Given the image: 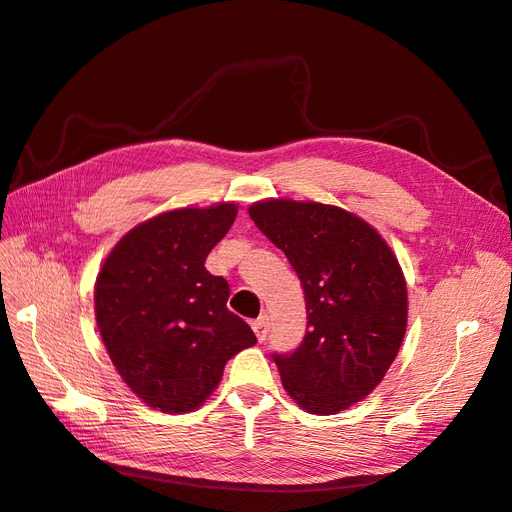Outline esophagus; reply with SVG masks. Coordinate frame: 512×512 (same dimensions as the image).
Wrapping results in <instances>:
<instances>
[{
	"label": "esophagus",
	"instance_id": "obj_1",
	"mask_svg": "<svg viewBox=\"0 0 512 512\" xmlns=\"http://www.w3.org/2000/svg\"><path fill=\"white\" fill-rule=\"evenodd\" d=\"M253 331H255L259 342H264V339L268 337V331H270V318H268V316H259V318L253 322Z\"/></svg>",
	"mask_w": 512,
	"mask_h": 512
}]
</instances>
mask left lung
Returning a JSON list of instances; mask_svg holds the SVG:
<instances>
[{
  "label": "left lung",
  "mask_w": 512,
  "mask_h": 512,
  "mask_svg": "<svg viewBox=\"0 0 512 512\" xmlns=\"http://www.w3.org/2000/svg\"><path fill=\"white\" fill-rule=\"evenodd\" d=\"M305 290L307 335L274 355L300 409L335 415L383 381L406 333L409 298L396 255L372 225L342 207L266 199L248 207Z\"/></svg>",
  "instance_id": "obj_1"
}]
</instances>
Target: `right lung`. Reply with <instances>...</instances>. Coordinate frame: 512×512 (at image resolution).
Here are the masks:
<instances>
[{"label":"right lung","mask_w":512,"mask_h":512,"mask_svg":"<svg viewBox=\"0 0 512 512\" xmlns=\"http://www.w3.org/2000/svg\"><path fill=\"white\" fill-rule=\"evenodd\" d=\"M238 205L181 207L116 242L95 283L103 344L127 387L162 413H190L216 391L225 363L257 344L227 309L229 283L205 270Z\"/></svg>","instance_id":"add662e5"}]
</instances>
